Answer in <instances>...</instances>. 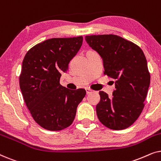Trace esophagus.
Segmentation results:
<instances>
[{
  "instance_id": "1",
  "label": "esophagus",
  "mask_w": 161,
  "mask_h": 161,
  "mask_svg": "<svg viewBox=\"0 0 161 161\" xmlns=\"http://www.w3.org/2000/svg\"><path fill=\"white\" fill-rule=\"evenodd\" d=\"M86 91L87 94H90V93H92V92H93V90L89 89V88H86Z\"/></svg>"
}]
</instances>
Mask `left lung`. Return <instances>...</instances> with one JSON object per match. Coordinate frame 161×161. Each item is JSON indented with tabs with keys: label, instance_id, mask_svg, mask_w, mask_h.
I'll use <instances>...</instances> for the list:
<instances>
[{
	"label": "left lung",
	"instance_id": "obj_1",
	"mask_svg": "<svg viewBox=\"0 0 161 161\" xmlns=\"http://www.w3.org/2000/svg\"><path fill=\"white\" fill-rule=\"evenodd\" d=\"M85 39L103 58L104 74L115 80L111 97L99 92L100 101L96 106L99 120L111 130L126 129L142 114L150 83L144 52L117 35H91Z\"/></svg>",
	"mask_w": 161,
	"mask_h": 161
}]
</instances>
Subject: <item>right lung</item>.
I'll use <instances>...</instances> for the list:
<instances>
[{
  "instance_id": "right-lung-1",
  "label": "right lung",
  "mask_w": 161,
  "mask_h": 161,
  "mask_svg": "<svg viewBox=\"0 0 161 161\" xmlns=\"http://www.w3.org/2000/svg\"><path fill=\"white\" fill-rule=\"evenodd\" d=\"M82 43L83 36L52 38L34 46L24 57L19 78L22 94L35 122L48 130L71 125L86 93L59 83Z\"/></svg>"
}]
</instances>
